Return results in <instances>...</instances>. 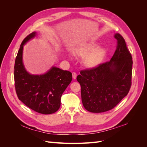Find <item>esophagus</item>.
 Masks as SVG:
<instances>
[{"label": "esophagus", "instance_id": "obj_1", "mask_svg": "<svg viewBox=\"0 0 147 147\" xmlns=\"http://www.w3.org/2000/svg\"><path fill=\"white\" fill-rule=\"evenodd\" d=\"M77 75V74L76 72H72V77H73L74 79L76 78Z\"/></svg>", "mask_w": 147, "mask_h": 147}]
</instances>
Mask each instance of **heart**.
<instances>
[{
    "mask_svg": "<svg viewBox=\"0 0 147 147\" xmlns=\"http://www.w3.org/2000/svg\"><path fill=\"white\" fill-rule=\"evenodd\" d=\"M75 55L83 57V63L88 67H92L98 64L105 55L104 48L98 47L96 42H84L79 45L75 51Z\"/></svg>",
    "mask_w": 147,
    "mask_h": 147,
    "instance_id": "obj_1",
    "label": "heart"
}]
</instances>
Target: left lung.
Returning <instances> with one entry per match:
<instances>
[{
  "instance_id": "1",
  "label": "left lung",
  "mask_w": 147,
  "mask_h": 147,
  "mask_svg": "<svg viewBox=\"0 0 147 147\" xmlns=\"http://www.w3.org/2000/svg\"><path fill=\"white\" fill-rule=\"evenodd\" d=\"M115 38L117 45L110 61L81 70L77 77L83 105L90 112L113 109L130 90L132 57L122 35L116 34Z\"/></svg>"
}]
</instances>
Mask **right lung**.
<instances>
[{
    "label": "right lung",
    "instance_id": "right-lung-1",
    "mask_svg": "<svg viewBox=\"0 0 147 147\" xmlns=\"http://www.w3.org/2000/svg\"><path fill=\"white\" fill-rule=\"evenodd\" d=\"M36 32H32L22 42L14 66L15 90L18 99L35 112L44 115L54 113L61 105L63 93L72 80V73L53 67L41 75L26 72L22 61L23 45Z\"/></svg>",
    "mask_w": 147,
    "mask_h": 147
}]
</instances>
